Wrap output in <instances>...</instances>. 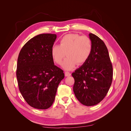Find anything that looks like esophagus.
Wrapping results in <instances>:
<instances>
[{"mask_svg": "<svg viewBox=\"0 0 131 131\" xmlns=\"http://www.w3.org/2000/svg\"><path fill=\"white\" fill-rule=\"evenodd\" d=\"M65 77H69L71 75V74H70V73H69V72H68V71H65Z\"/></svg>", "mask_w": 131, "mask_h": 131, "instance_id": "esophagus-1", "label": "esophagus"}]
</instances>
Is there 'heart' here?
I'll return each instance as SVG.
<instances>
[{"instance_id":"obj_1","label":"heart","mask_w":131,"mask_h":131,"mask_svg":"<svg viewBox=\"0 0 131 131\" xmlns=\"http://www.w3.org/2000/svg\"><path fill=\"white\" fill-rule=\"evenodd\" d=\"M92 51V43L90 38L78 34H69L61 39L59 46L52 47L51 54L54 62L61 64L67 53L68 57L63 62L62 67L70 70L77 64H84L90 58Z\"/></svg>"}]
</instances>
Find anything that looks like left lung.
<instances>
[{"instance_id":"1","label":"left lung","mask_w":131,"mask_h":131,"mask_svg":"<svg viewBox=\"0 0 131 131\" xmlns=\"http://www.w3.org/2000/svg\"><path fill=\"white\" fill-rule=\"evenodd\" d=\"M92 43L90 58L72 73L75 80L73 91L83 105L90 106L104 99L112 84L113 66L106 46L101 39L92 33Z\"/></svg>"}]
</instances>
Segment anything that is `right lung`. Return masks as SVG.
<instances>
[{"mask_svg": "<svg viewBox=\"0 0 131 131\" xmlns=\"http://www.w3.org/2000/svg\"><path fill=\"white\" fill-rule=\"evenodd\" d=\"M57 36L41 34L31 38L19 52L16 77L19 90L26 102L38 109H47L54 102L63 70L54 65L51 50Z\"/></svg>", "mask_w": 131, "mask_h": 131, "instance_id": "right-lung-1", "label": "right lung"}]
</instances>
